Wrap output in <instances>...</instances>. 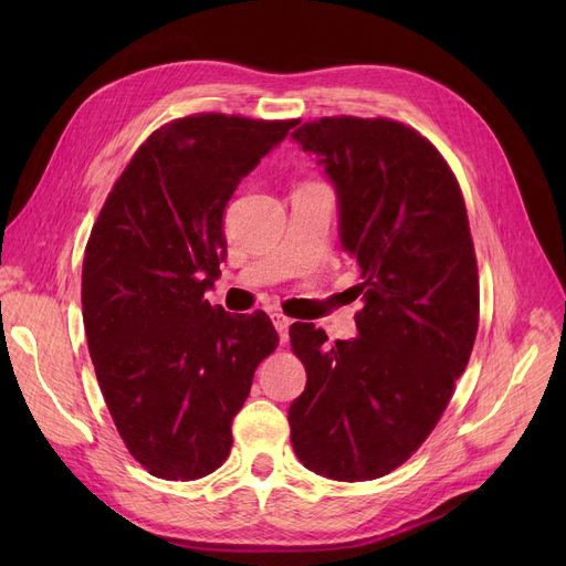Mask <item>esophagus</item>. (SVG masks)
Masks as SVG:
<instances>
[{
	"instance_id": "34e87169",
	"label": "esophagus",
	"mask_w": 566,
	"mask_h": 566,
	"mask_svg": "<svg viewBox=\"0 0 566 566\" xmlns=\"http://www.w3.org/2000/svg\"><path fill=\"white\" fill-rule=\"evenodd\" d=\"M271 318H273V323H275V331H277V335H280V342H286V339H289L291 318H286L282 312H273Z\"/></svg>"
}]
</instances>
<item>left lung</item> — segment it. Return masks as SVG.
<instances>
[{"label":"left lung","mask_w":566,"mask_h":566,"mask_svg":"<svg viewBox=\"0 0 566 566\" xmlns=\"http://www.w3.org/2000/svg\"><path fill=\"white\" fill-rule=\"evenodd\" d=\"M337 195L339 241L358 261V337L293 323L307 371L289 408L301 463L337 482L399 468L433 431L480 323V280L463 195L420 133L390 118L333 116L293 135Z\"/></svg>","instance_id":"obj_1"}]
</instances>
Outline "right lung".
Instances as JSON below:
<instances>
[{"label":"right lung","instance_id":"1","mask_svg":"<svg viewBox=\"0 0 566 566\" xmlns=\"http://www.w3.org/2000/svg\"><path fill=\"white\" fill-rule=\"evenodd\" d=\"M298 122L195 114L148 137L118 176L82 263V318L112 420L156 478L190 482L231 450V422L277 346L263 312L211 307L224 208Z\"/></svg>","mask_w":566,"mask_h":566}]
</instances>
